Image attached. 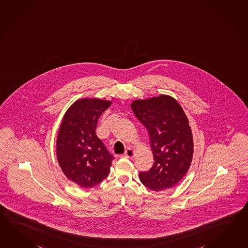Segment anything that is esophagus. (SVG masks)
I'll return each instance as SVG.
<instances>
[{
    "instance_id": "1",
    "label": "esophagus",
    "mask_w": 248,
    "mask_h": 248,
    "mask_svg": "<svg viewBox=\"0 0 248 248\" xmlns=\"http://www.w3.org/2000/svg\"><path fill=\"white\" fill-rule=\"evenodd\" d=\"M133 155H134V151H133V149H127L125 153L123 155V156L127 157V158H131Z\"/></svg>"
}]
</instances>
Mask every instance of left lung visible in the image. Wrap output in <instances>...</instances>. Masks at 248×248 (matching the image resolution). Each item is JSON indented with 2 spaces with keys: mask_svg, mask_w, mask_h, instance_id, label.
I'll list each match as a JSON object with an SVG mask.
<instances>
[{
  "mask_svg": "<svg viewBox=\"0 0 248 248\" xmlns=\"http://www.w3.org/2000/svg\"><path fill=\"white\" fill-rule=\"evenodd\" d=\"M131 108L149 132L154 155L153 166L140 172V182L155 191L171 188L185 176L192 161V133L187 116L167 95L135 100Z\"/></svg>",
  "mask_w": 248,
  "mask_h": 248,
  "instance_id": "8db88e82",
  "label": "left lung"
}]
</instances>
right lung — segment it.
Segmentation results:
<instances>
[{
    "label": "right lung",
    "instance_id": "right-lung-1",
    "mask_svg": "<svg viewBox=\"0 0 248 248\" xmlns=\"http://www.w3.org/2000/svg\"><path fill=\"white\" fill-rule=\"evenodd\" d=\"M110 101L82 99L66 111L57 140V157L66 178L90 188L106 179L114 155L96 135L99 116Z\"/></svg>",
    "mask_w": 248,
    "mask_h": 248
}]
</instances>
